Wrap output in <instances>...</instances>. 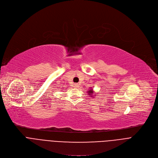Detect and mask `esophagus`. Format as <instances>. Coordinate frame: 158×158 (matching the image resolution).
Returning a JSON list of instances; mask_svg holds the SVG:
<instances>
[{
    "instance_id": "1",
    "label": "esophagus",
    "mask_w": 158,
    "mask_h": 158,
    "mask_svg": "<svg viewBox=\"0 0 158 158\" xmlns=\"http://www.w3.org/2000/svg\"><path fill=\"white\" fill-rule=\"evenodd\" d=\"M75 87H76V88H77L79 87V86L78 84H76V85H75Z\"/></svg>"
}]
</instances>
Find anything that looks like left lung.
Wrapping results in <instances>:
<instances>
[{
	"instance_id": "left-lung-1",
	"label": "left lung",
	"mask_w": 158,
	"mask_h": 158,
	"mask_svg": "<svg viewBox=\"0 0 158 158\" xmlns=\"http://www.w3.org/2000/svg\"><path fill=\"white\" fill-rule=\"evenodd\" d=\"M90 89V88H89ZM95 93V92H94L93 91V89H89V91H88V94L89 95H91V97H93V93Z\"/></svg>"
}]
</instances>
